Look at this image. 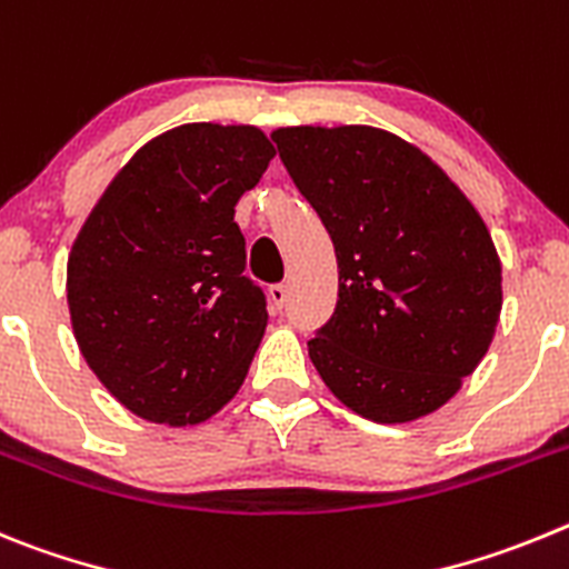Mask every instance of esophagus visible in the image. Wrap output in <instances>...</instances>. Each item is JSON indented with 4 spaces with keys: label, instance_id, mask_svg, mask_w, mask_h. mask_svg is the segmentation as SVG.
<instances>
[{
    "label": "esophagus",
    "instance_id": "esophagus-1",
    "mask_svg": "<svg viewBox=\"0 0 569 569\" xmlns=\"http://www.w3.org/2000/svg\"><path fill=\"white\" fill-rule=\"evenodd\" d=\"M269 303H272L274 309H283V306L289 303V286L286 283L269 286Z\"/></svg>",
    "mask_w": 569,
    "mask_h": 569
}]
</instances>
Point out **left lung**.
Returning <instances> with one entry per match:
<instances>
[{"instance_id":"8db88e82","label":"left lung","mask_w":569,"mask_h":569,"mask_svg":"<svg viewBox=\"0 0 569 569\" xmlns=\"http://www.w3.org/2000/svg\"><path fill=\"white\" fill-rule=\"evenodd\" d=\"M286 172L331 234L337 306L309 357L373 422L445 406L488 355L501 266L488 227L428 156L373 127H286Z\"/></svg>"}]
</instances>
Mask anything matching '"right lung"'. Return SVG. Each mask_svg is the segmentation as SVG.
<instances>
[{"mask_svg":"<svg viewBox=\"0 0 569 569\" xmlns=\"http://www.w3.org/2000/svg\"><path fill=\"white\" fill-rule=\"evenodd\" d=\"M274 158L254 127L183 124L112 178L68 260L87 366L152 422L196 425L238 393L266 329L234 203Z\"/></svg>","mask_w":569,"mask_h":569,"instance_id":"obj_1","label":"right lung"}]
</instances>
